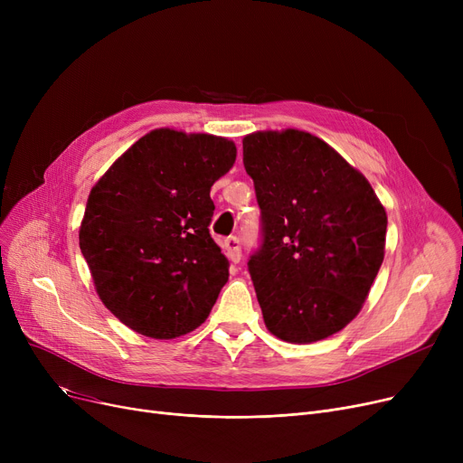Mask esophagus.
Returning <instances> with one entry per match:
<instances>
[{
	"label": "esophagus",
	"instance_id": "esophagus-1",
	"mask_svg": "<svg viewBox=\"0 0 463 463\" xmlns=\"http://www.w3.org/2000/svg\"><path fill=\"white\" fill-rule=\"evenodd\" d=\"M223 250L227 253V257L232 262H240L241 259V248H240V240L236 236H229L223 240Z\"/></svg>",
	"mask_w": 463,
	"mask_h": 463
}]
</instances>
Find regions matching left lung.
<instances>
[{
  "instance_id": "1",
  "label": "left lung",
  "mask_w": 463,
  "mask_h": 463,
  "mask_svg": "<svg viewBox=\"0 0 463 463\" xmlns=\"http://www.w3.org/2000/svg\"><path fill=\"white\" fill-rule=\"evenodd\" d=\"M241 144L262 222L248 269L264 325L283 342H319L368 298L386 212L364 175L317 137L257 131Z\"/></svg>"
}]
</instances>
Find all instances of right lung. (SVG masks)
I'll return each mask as SVG.
<instances>
[{
	"mask_svg": "<svg viewBox=\"0 0 463 463\" xmlns=\"http://www.w3.org/2000/svg\"><path fill=\"white\" fill-rule=\"evenodd\" d=\"M236 146L223 137L156 129L93 185L79 240L101 302L131 330L173 339L201 326L229 279L210 236V189Z\"/></svg>",
	"mask_w": 463,
	"mask_h": 463,
	"instance_id": "right-lung-1",
	"label": "right lung"
}]
</instances>
